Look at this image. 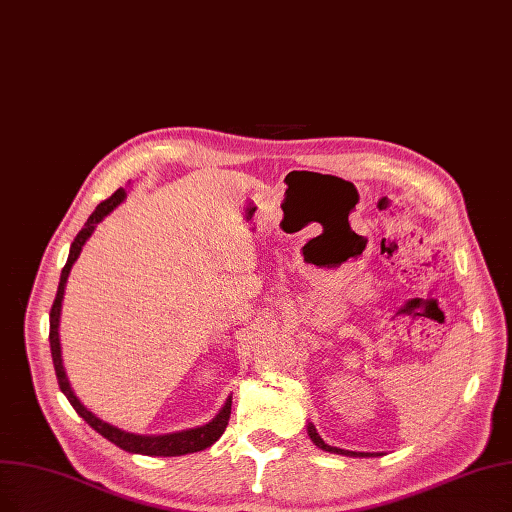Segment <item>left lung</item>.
Segmentation results:
<instances>
[{
    "instance_id": "8db88e82",
    "label": "left lung",
    "mask_w": 512,
    "mask_h": 512,
    "mask_svg": "<svg viewBox=\"0 0 512 512\" xmlns=\"http://www.w3.org/2000/svg\"><path fill=\"white\" fill-rule=\"evenodd\" d=\"M309 437H311V441L317 445V447H321V449H325V452H334V454H344V456H370V454H357V452H346V449H340V447H332V445H327L321 437H319V433H317V428L313 426V424H309Z\"/></svg>"
}]
</instances>
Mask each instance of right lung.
I'll return each instance as SVG.
<instances>
[{
	"label": "right lung",
	"mask_w": 512,
	"mask_h": 512,
	"mask_svg": "<svg viewBox=\"0 0 512 512\" xmlns=\"http://www.w3.org/2000/svg\"><path fill=\"white\" fill-rule=\"evenodd\" d=\"M126 197V189H117L109 199H105L102 203H98L96 210L92 212V216L88 218V222L84 224V229L77 233V237L71 243V252L67 258V264L63 267V273H60V283L56 290V298L50 309V349H52V361H54V370H56V378H58V386L60 391L65 393V397L69 399V403L75 407V412L84 418L96 433H100L105 439H109L111 443H115L117 447L126 449L130 454H145V456H185V454H193V452H201V449L210 447L212 443H216L224 428L229 424L231 418V397L224 403V407L220 410V414L199 428H189V431L182 433H172V435H159V437H145V435H134V433H126L119 431L117 426L107 424L105 420L96 418L92 412H88V407L81 405V401L75 397V393L71 391V384L67 380L65 367H63V359H60V340H58V321H60V306H63V294H65V285H67V277L71 273L73 262L77 260L81 248L88 241V237L92 235L96 224L105 218L109 212H113V208H117L121 201Z\"/></svg>",
	"instance_id": "obj_1"
}]
</instances>
